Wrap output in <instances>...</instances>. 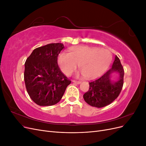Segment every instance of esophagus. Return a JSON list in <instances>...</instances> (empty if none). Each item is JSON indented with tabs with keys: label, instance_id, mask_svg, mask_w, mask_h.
I'll return each mask as SVG.
<instances>
[{
	"label": "esophagus",
	"instance_id": "34e87169",
	"mask_svg": "<svg viewBox=\"0 0 146 146\" xmlns=\"http://www.w3.org/2000/svg\"><path fill=\"white\" fill-rule=\"evenodd\" d=\"M72 82L74 83H76V84H80V83H81V82L77 81V80H72Z\"/></svg>",
	"mask_w": 146,
	"mask_h": 146
}]
</instances>
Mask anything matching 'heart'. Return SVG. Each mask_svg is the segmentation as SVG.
<instances>
[{
    "label": "heart",
    "mask_w": 146,
    "mask_h": 146,
    "mask_svg": "<svg viewBox=\"0 0 146 146\" xmlns=\"http://www.w3.org/2000/svg\"><path fill=\"white\" fill-rule=\"evenodd\" d=\"M111 61V53L108 49L87 46L71 47L69 53L61 52L58 56V64L64 75H71L78 64L80 74L88 79L100 76L107 70Z\"/></svg>",
    "instance_id": "1"
}]
</instances>
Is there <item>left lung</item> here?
<instances>
[{
    "label": "left lung",
    "instance_id": "8db88e82",
    "mask_svg": "<svg viewBox=\"0 0 146 146\" xmlns=\"http://www.w3.org/2000/svg\"><path fill=\"white\" fill-rule=\"evenodd\" d=\"M114 74H117L119 76L116 81L111 79ZM123 68L116 55L111 69L99 78L89 82V90L84 94V100L88 104L97 108L108 105L120 94L123 84Z\"/></svg>",
    "mask_w": 146,
    "mask_h": 146
}]
</instances>
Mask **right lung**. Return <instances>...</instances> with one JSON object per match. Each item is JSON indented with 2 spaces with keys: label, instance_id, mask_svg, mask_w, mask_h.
Instances as JSON below:
<instances>
[{
  "label": "right lung",
  "instance_id": "add662e5",
  "mask_svg": "<svg viewBox=\"0 0 146 146\" xmlns=\"http://www.w3.org/2000/svg\"><path fill=\"white\" fill-rule=\"evenodd\" d=\"M61 43H52L33 50L25 63L24 81L30 98L39 106H51L62 98L71 83L58 65Z\"/></svg>",
  "mask_w": 146,
  "mask_h": 146
}]
</instances>
